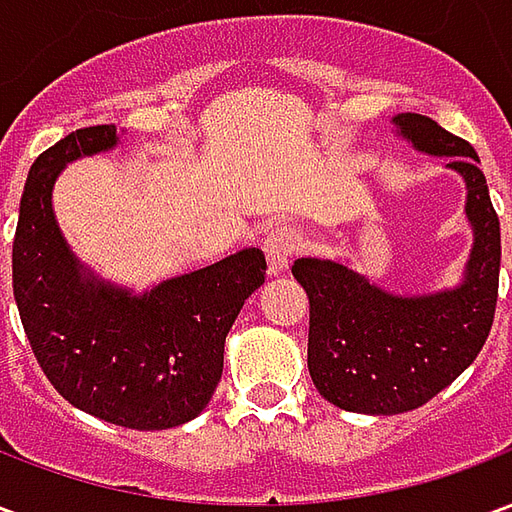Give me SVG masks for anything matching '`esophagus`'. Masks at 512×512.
I'll return each instance as SVG.
<instances>
[{
	"label": "esophagus",
	"instance_id": "obj_1",
	"mask_svg": "<svg viewBox=\"0 0 512 512\" xmlns=\"http://www.w3.org/2000/svg\"><path fill=\"white\" fill-rule=\"evenodd\" d=\"M296 235L290 233L288 227H274L271 233L263 238V252L268 260V274L271 277H282L290 266V257L296 255Z\"/></svg>",
	"mask_w": 512,
	"mask_h": 512
}]
</instances>
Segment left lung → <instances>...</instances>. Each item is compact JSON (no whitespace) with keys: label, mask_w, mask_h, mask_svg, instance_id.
<instances>
[{"label":"left lung","mask_w":512,"mask_h":512,"mask_svg":"<svg viewBox=\"0 0 512 512\" xmlns=\"http://www.w3.org/2000/svg\"><path fill=\"white\" fill-rule=\"evenodd\" d=\"M400 134L466 180L474 249L455 290L403 299L334 260L301 257L293 277L310 299L307 367L329 403L356 414H403L428 403L483 351L499 296L502 235L474 147L425 115L395 117Z\"/></svg>","instance_id":"left-lung-1"}]
</instances>
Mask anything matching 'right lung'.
<instances>
[{"instance_id":"obj_1","label":"right lung","mask_w":512,"mask_h":512,"mask_svg":"<svg viewBox=\"0 0 512 512\" xmlns=\"http://www.w3.org/2000/svg\"><path fill=\"white\" fill-rule=\"evenodd\" d=\"M115 145V126H90L35 158L13 238V296L40 370L68 403L112 425L167 430L208 406L224 337L268 266L260 249H244L145 296L84 277L51 189L68 161Z\"/></svg>"}]
</instances>
